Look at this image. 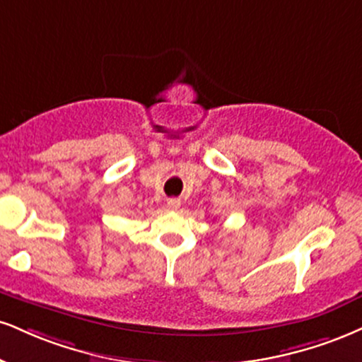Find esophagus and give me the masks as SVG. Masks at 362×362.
Wrapping results in <instances>:
<instances>
[{"label": "esophagus", "instance_id": "esophagus-1", "mask_svg": "<svg viewBox=\"0 0 362 362\" xmlns=\"http://www.w3.org/2000/svg\"><path fill=\"white\" fill-rule=\"evenodd\" d=\"M167 206H168V209H172V211H177V209H180V206H182V202H180V199H168L167 200Z\"/></svg>", "mask_w": 362, "mask_h": 362}]
</instances>
